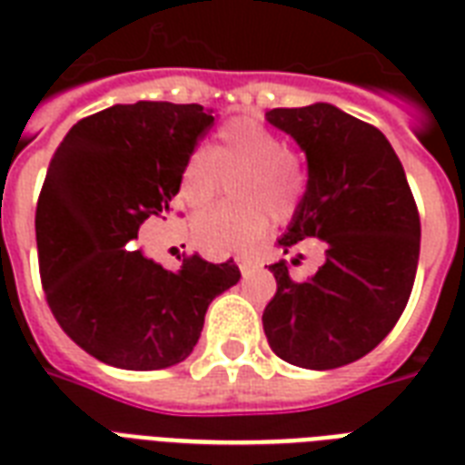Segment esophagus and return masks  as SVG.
<instances>
[{
    "label": "esophagus",
    "instance_id": "obj_1",
    "mask_svg": "<svg viewBox=\"0 0 465 465\" xmlns=\"http://www.w3.org/2000/svg\"><path fill=\"white\" fill-rule=\"evenodd\" d=\"M236 262H239L241 275H248V272H253V270L258 268V261H255L253 255H239V258H236Z\"/></svg>",
    "mask_w": 465,
    "mask_h": 465
}]
</instances>
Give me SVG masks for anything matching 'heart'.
Segmentation results:
<instances>
[{
  "instance_id": "obj_1",
  "label": "heart",
  "mask_w": 465,
  "mask_h": 465,
  "mask_svg": "<svg viewBox=\"0 0 465 465\" xmlns=\"http://www.w3.org/2000/svg\"><path fill=\"white\" fill-rule=\"evenodd\" d=\"M232 173L229 195L236 203L217 204L190 222L193 241L210 255L251 248L268 232L270 217L290 219L304 197L306 171L297 152L251 118L224 123L210 152H190L178 175V197L188 207H204L217 197L222 175Z\"/></svg>"
}]
</instances>
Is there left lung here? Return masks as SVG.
<instances>
[{"instance_id": "8db88e82", "label": "left lung", "mask_w": 465, "mask_h": 465, "mask_svg": "<svg viewBox=\"0 0 465 465\" xmlns=\"http://www.w3.org/2000/svg\"><path fill=\"white\" fill-rule=\"evenodd\" d=\"M265 118L297 140L309 163L306 193L277 246L290 253L318 239L325 258L302 282L287 261L270 265L277 292L262 328L272 352L294 367H345L393 331L411 299L418 204L403 163L374 125L331 104L272 108Z\"/></svg>"}]
</instances>
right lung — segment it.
<instances>
[{"label": "right lung", "mask_w": 465, "mask_h": 465, "mask_svg": "<svg viewBox=\"0 0 465 465\" xmlns=\"http://www.w3.org/2000/svg\"><path fill=\"white\" fill-rule=\"evenodd\" d=\"M214 125L203 105L137 101L79 120L54 152L35 207L40 282L57 323L91 357L152 371L197 345L236 262L161 268L133 241L178 195L183 161Z\"/></svg>", "instance_id": "1"}]
</instances>
